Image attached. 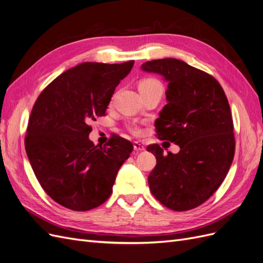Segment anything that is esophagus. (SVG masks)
I'll return each mask as SVG.
<instances>
[{"instance_id": "esophagus-1", "label": "esophagus", "mask_w": 263, "mask_h": 263, "mask_svg": "<svg viewBox=\"0 0 263 263\" xmlns=\"http://www.w3.org/2000/svg\"><path fill=\"white\" fill-rule=\"evenodd\" d=\"M133 146H134V149L137 151V152H142V151L145 149V147H144L143 144H142V143H140V142H134Z\"/></svg>"}]
</instances>
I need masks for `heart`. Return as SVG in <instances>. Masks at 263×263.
I'll list each match as a JSON object with an SVG mask.
<instances>
[{
    "label": "heart",
    "instance_id": "1",
    "mask_svg": "<svg viewBox=\"0 0 263 263\" xmlns=\"http://www.w3.org/2000/svg\"><path fill=\"white\" fill-rule=\"evenodd\" d=\"M157 86H162L159 84V82H157L156 80L153 79H147V80H143L140 85H139V89H143V88H151V87H157Z\"/></svg>",
    "mask_w": 263,
    "mask_h": 263
}]
</instances>
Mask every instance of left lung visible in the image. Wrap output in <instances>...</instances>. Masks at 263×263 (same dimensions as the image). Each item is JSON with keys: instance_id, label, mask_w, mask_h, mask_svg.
<instances>
[{"instance_id": "obj_1", "label": "left lung", "mask_w": 263, "mask_h": 263, "mask_svg": "<svg viewBox=\"0 0 263 263\" xmlns=\"http://www.w3.org/2000/svg\"><path fill=\"white\" fill-rule=\"evenodd\" d=\"M141 70L168 83L167 105L155 128L160 140L179 145L177 154L157 144L147 147L156 166L147 180L153 196L168 209L187 211L205 202L230 171L235 153L230 104L219 83L177 59L143 63Z\"/></svg>"}]
</instances>
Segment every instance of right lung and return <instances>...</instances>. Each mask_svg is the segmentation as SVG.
Segmentation results:
<instances>
[{
	"instance_id": "1",
	"label": "right lung",
	"mask_w": 263,
	"mask_h": 263,
	"mask_svg": "<svg viewBox=\"0 0 263 263\" xmlns=\"http://www.w3.org/2000/svg\"><path fill=\"white\" fill-rule=\"evenodd\" d=\"M133 64L80 63L50 83L32 107L25 148L42 189L64 208L88 211L103 204L132 153L128 140L112 137L99 146L88 135L89 123L105 115Z\"/></svg>"
}]
</instances>
